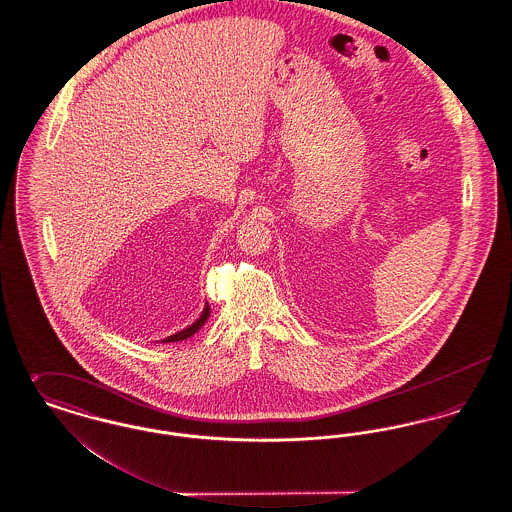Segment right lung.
<instances>
[{"instance_id":"right-lung-1","label":"right lung","mask_w":512,"mask_h":512,"mask_svg":"<svg viewBox=\"0 0 512 512\" xmlns=\"http://www.w3.org/2000/svg\"><path fill=\"white\" fill-rule=\"evenodd\" d=\"M209 313H211V307H209V303L205 305V309H203V315L201 317L197 318L195 320L194 324L192 326H188L186 330H182V332H178V334H174V336H169V338H165L163 340V343H171V341H182L186 340V338H190V336H194L195 332L205 324V320H207V317H209Z\"/></svg>"}]
</instances>
